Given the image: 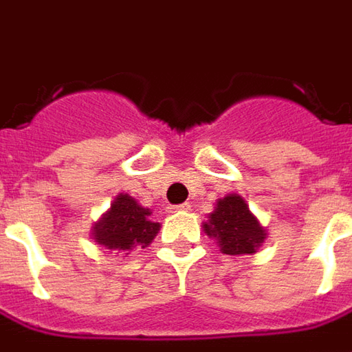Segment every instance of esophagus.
<instances>
[{
  "label": "esophagus",
  "instance_id": "obj_1",
  "mask_svg": "<svg viewBox=\"0 0 352 352\" xmlns=\"http://www.w3.org/2000/svg\"><path fill=\"white\" fill-rule=\"evenodd\" d=\"M173 210H175V212H188V210H190V204L185 202V204H179V206H175Z\"/></svg>",
  "mask_w": 352,
  "mask_h": 352
}]
</instances>
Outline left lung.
Returning <instances> with one entry per match:
<instances>
[{
    "label": "left lung",
    "mask_w": 352,
    "mask_h": 352,
    "mask_svg": "<svg viewBox=\"0 0 352 352\" xmlns=\"http://www.w3.org/2000/svg\"><path fill=\"white\" fill-rule=\"evenodd\" d=\"M202 227L204 233L216 241L219 250L229 256L254 254L267 236L266 227L250 212L245 198L235 192L217 200Z\"/></svg>",
    "instance_id": "8db88e82"
}]
</instances>
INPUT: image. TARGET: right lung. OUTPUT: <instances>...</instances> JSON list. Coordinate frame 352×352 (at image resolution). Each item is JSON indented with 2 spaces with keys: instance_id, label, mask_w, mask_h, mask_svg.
I'll return each instance as SVG.
<instances>
[{
  "instance_id": "1",
  "label": "right lung",
  "mask_w": 352,
  "mask_h": 352,
  "mask_svg": "<svg viewBox=\"0 0 352 352\" xmlns=\"http://www.w3.org/2000/svg\"><path fill=\"white\" fill-rule=\"evenodd\" d=\"M160 223L152 219V210L138 204L133 196L119 192L111 206L92 227V239L109 250L131 252L146 248L160 231Z\"/></svg>"
}]
</instances>
